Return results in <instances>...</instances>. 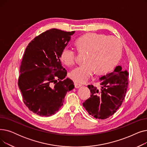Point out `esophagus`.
I'll return each instance as SVG.
<instances>
[{"label": "esophagus", "mask_w": 147, "mask_h": 147, "mask_svg": "<svg viewBox=\"0 0 147 147\" xmlns=\"http://www.w3.org/2000/svg\"><path fill=\"white\" fill-rule=\"evenodd\" d=\"M74 86H75L76 88H80L82 86V84L74 82Z\"/></svg>", "instance_id": "esophagus-1"}]
</instances>
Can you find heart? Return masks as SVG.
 <instances>
[{"label":"heart","mask_w":147,"mask_h":147,"mask_svg":"<svg viewBox=\"0 0 147 147\" xmlns=\"http://www.w3.org/2000/svg\"><path fill=\"white\" fill-rule=\"evenodd\" d=\"M80 51L87 52L85 64L77 67L69 73L74 81L83 83L89 79L94 71L104 74L111 71L119 61L122 53L121 43L118 38L98 33H89L76 41ZM60 59L67 66L75 64L76 52L71 47H65Z\"/></svg>","instance_id":"heart-1"}]
</instances>
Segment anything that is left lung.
<instances>
[{"label": "left lung", "mask_w": 147, "mask_h": 147, "mask_svg": "<svg viewBox=\"0 0 147 147\" xmlns=\"http://www.w3.org/2000/svg\"><path fill=\"white\" fill-rule=\"evenodd\" d=\"M129 73L118 65L114 70L99 78L101 88L88 85L90 97L83 103L88 113L95 119L111 116L121 106L126 94Z\"/></svg>", "instance_id": "obj_1"}]
</instances>
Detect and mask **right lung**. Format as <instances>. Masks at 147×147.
I'll return each mask as SVG.
<instances>
[{"instance_id": "right-lung-1", "label": "right lung", "mask_w": 147, "mask_h": 147, "mask_svg": "<svg viewBox=\"0 0 147 147\" xmlns=\"http://www.w3.org/2000/svg\"><path fill=\"white\" fill-rule=\"evenodd\" d=\"M75 32L52 28L31 41L20 66L18 86L26 105L38 115L48 117L63 106L67 92L74 88L65 79L61 53Z\"/></svg>"}]
</instances>
